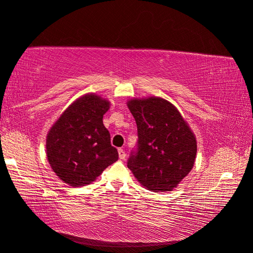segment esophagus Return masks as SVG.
I'll return each instance as SVG.
<instances>
[{"label":"esophagus","instance_id":"1","mask_svg":"<svg viewBox=\"0 0 253 253\" xmlns=\"http://www.w3.org/2000/svg\"><path fill=\"white\" fill-rule=\"evenodd\" d=\"M119 158L121 159V160H124V159H126V152H124V150H122V149H119Z\"/></svg>","mask_w":253,"mask_h":253}]
</instances>
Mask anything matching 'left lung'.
<instances>
[{
	"label": "left lung",
	"instance_id": "obj_1",
	"mask_svg": "<svg viewBox=\"0 0 253 253\" xmlns=\"http://www.w3.org/2000/svg\"><path fill=\"white\" fill-rule=\"evenodd\" d=\"M127 108L138 126V148L127 168L154 192L172 191L192 170L197 140L178 109L162 97L133 99Z\"/></svg>",
	"mask_w": 253,
	"mask_h": 253
}]
</instances>
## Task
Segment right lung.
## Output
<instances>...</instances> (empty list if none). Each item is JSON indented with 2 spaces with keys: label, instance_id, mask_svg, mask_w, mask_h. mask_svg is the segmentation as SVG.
<instances>
[{
  "label": "right lung",
  "instance_id": "1",
  "mask_svg": "<svg viewBox=\"0 0 253 253\" xmlns=\"http://www.w3.org/2000/svg\"><path fill=\"white\" fill-rule=\"evenodd\" d=\"M109 109L108 100L88 93L74 101L48 131L47 161L71 187L90 184L119 159L103 126V115Z\"/></svg>",
  "mask_w": 253,
  "mask_h": 253
}]
</instances>
